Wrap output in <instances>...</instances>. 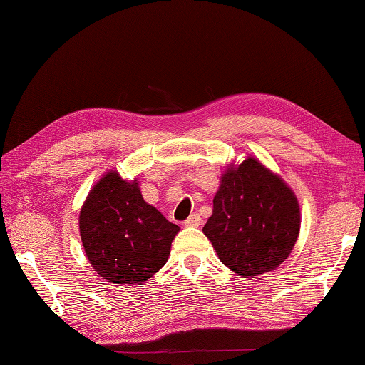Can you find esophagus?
<instances>
[{
  "label": "esophagus",
  "mask_w": 365,
  "mask_h": 365,
  "mask_svg": "<svg viewBox=\"0 0 365 365\" xmlns=\"http://www.w3.org/2000/svg\"><path fill=\"white\" fill-rule=\"evenodd\" d=\"M200 222H202L200 216L197 213H192L190 218L185 221V226H187V227H197V226H200Z\"/></svg>",
  "instance_id": "esophagus-1"
}]
</instances>
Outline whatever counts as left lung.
Segmentation results:
<instances>
[{
	"instance_id": "left-lung-1",
	"label": "left lung",
	"mask_w": 365,
	"mask_h": 365,
	"mask_svg": "<svg viewBox=\"0 0 365 365\" xmlns=\"http://www.w3.org/2000/svg\"><path fill=\"white\" fill-rule=\"evenodd\" d=\"M299 227L297 195L250 155L224 169L202 232L224 265L251 279L273 271L289 257Z\"/></svg>"
}]
</instances>
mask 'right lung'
<instances>
[{"label":"right lung","mask_w":365,"mask_h":365,"mask_svg":"<svg viewBox=\"0 0 365 365\" xmlns=\"http://www.w3.org/2000/svg\"><path fill=\"white\" fill-rule=\"evenodd\" d=\"M80 235L96 273L119 285H143L169 259L180 227L147 204L138 178L108 170L81 207Z\"/></svg>","instance_id":"right-lung-1"}]
</instances>
